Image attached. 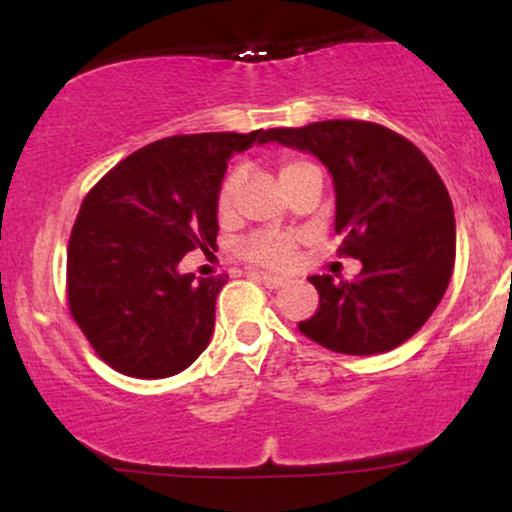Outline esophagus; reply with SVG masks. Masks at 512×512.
Instances as JSON below:
<instances>
[{
  "mask_svg": "<svg viewBox=\"0 0 512 512\" xmlns=\"http://www.w3.org/2000/svg\"><path fill=\"white\" fill-rule=\"evenodd\" d=\"M252 279H257L260 284L267 286V289H281L286 284L284 276H276V274H267V272H252Z\"/></svg>",
  "mask_w": 512,
  "mask_h": 512,
  "instance_id": "esophagus-1",
  "label": "esophagus"
}]
</instances>
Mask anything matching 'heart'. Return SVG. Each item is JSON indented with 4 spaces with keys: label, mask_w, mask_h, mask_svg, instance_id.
Masks as SVG:
<instances>
[{
    "label": "heart",
    "mask_w": 512,
    "mask_h": 512,
    "mask_svg": "<svg viewBox=\"0 0 512 512\" xmlns=\"http://www.w3.org/2000/svg\"><path fill=\"white\" fill-rule=\"evenodd\" d=\"M308 166L303 161H286L281 166V178L293 173V170ZM240 175L243 170L233 168L231 173L226 175L221 182V190H219V199H216V209H219L221 216H226L228 211L233 209V199H236V190L240 185ZM243 252L245 260L262 264V267H274V269H286L296 262V238L291 236H279V233H257V236L248 238L243 243Z\"/></svg>",
    "instance_id": "heart-1"
}]
</instances>
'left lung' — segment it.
Here are the masks:
<instances>
[{
  "mask_svg": "<svg viewBox=\"0 0 512 512\" xmlns=\"http://www.w3.org/2000/svg\"><path fill=\"white\" fill-rule=\"evenodd\" d=\"M269 142L308 151L334 182L339 252L361 260L354 281L308 276L320 308L298 330L349 356L392 351L438 308L455 267V214L443 180L402 134L361 120L269 129Z\"/></svg>",
  "mask_w": 512,
  "mask_h": 512,
  "instance_id": "1",
  "label": "left lung"
}]
</instances>
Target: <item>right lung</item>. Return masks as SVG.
I'll list each match as a JSON object with an SVG mask.
<instances>
[{"mask_svg": "<svg viewBox=\"0 0 512 512\" xmlns=\"http://www.w3.org/2000/svg\"><path fill=\"white\" fill-rule=\"evenodd\" d=\"M267 142L264 129L168 137L129 154L88 192L69 238L67 298L108 366L170 378L207 349L226 276L195 279L180 260L216 245L231 156Z\"/></svg>", "mask_w": 512, "mask_h": 512, "instance_id": "obj_1", "label": "right lung"}]
</instances>
